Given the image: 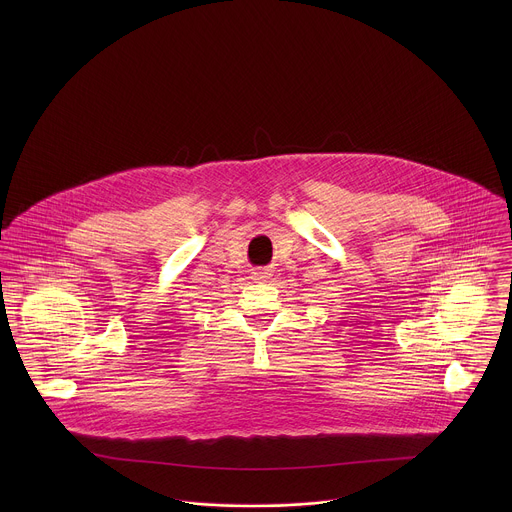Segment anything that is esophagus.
<instances>
[{
  "instance_id": "esophagus-1",
  "label": "esophagus",
  "mask_w": 512,
  "mask_h": 512,
  "mask_svg": "<svg viewBox=\"0 0 512 512\" xmlns=\"http://www.w3.org/2000/svg\"><path fill=\"white\" fill-rule=\"evenodd\" d=\"M252 278H254L256 282H264V280H268V278H270V270H266V268H262V270H254V272H252Z\"/></svg>"
}]
</instances>
